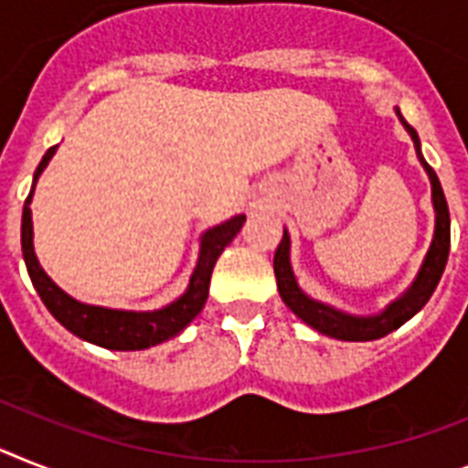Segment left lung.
<instances>
[{
	"instance_id": "obj_1",
	"label": "left lung",
	"mask_w": 468,
	"mask_h": 468,
	"mask_svg": "<svg viewBox=\"0 0 468 468\" xmlns=\"http://www.w3.org/2000/svg\"><path fill=\"white\" fill-rule=\"evenodd\" d=\"M397 117L401 119L404 129L409 131V136L414 141L416 155H419L420 165L426 169L428 179H431V191H433V207H435V234L433 243L428 249L423 265H420L419 275H416L414 284L404 292L397 301H392L388 308L378 315H351V313L337 311V308L327 306L323 301H315L299 287V282L294 277L292 262H289V249H292V239H289L287 229L282 237L280 246L275 250V277L277 289H280L282 301L287 303L289 311L296 313L306 325L313 330L323 332L327 337L345 339V342H370V339H380L389 335L392 330L401 327L409 318H414L420 308L426 306L428 299L433 296L435 287H438L440 277L445 272L447 256H450V210H447V200L442 186H440L438 174L433 167L423 160L420 155V141L414 126H409L407 119L401 117L397 110Z\"/></svg>"
}]
</instances>
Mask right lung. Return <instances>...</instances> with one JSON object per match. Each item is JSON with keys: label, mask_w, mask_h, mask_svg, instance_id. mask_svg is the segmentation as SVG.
Segmentation results:
<instances>
[{"label": "right lung", "mask_w": 468, "mask_h": 468, "mask_svg": "<svg viewBox=\"0 0 468 468\" xmlns=\"http://www.w3.org/2000/svg\"><path fill=\"white\" fill-rule=\"evenodd\" d=\"M57 153V145L49 148L42 157V162L35 169L33 188H30L26 206H23L21 218V249L23 261L28 268L30 282H33L35 292L40 294L42 303L48 306L54 318L59 320L61 325L73 332L76 337L86 339L90 345L104 346V349L114 351H138L150 349V346L162 345L167 339L176 337L184 327L191 323L207 301V289H210V275L219 253L237 237L239 229L246 222V215L227 219L222 225L212 227L200 239V253L196 270H193L191 282H188L186 292L169 306L157 308V311H117V308L90 306V303H80L73 296H69L64 289H59L48 277V272L40 268L37 256L33 249V218H30V200H33L35 184L42 169L48 167V162Z\"/></svg>", "instance_id": "obj_1"}]
</instances>
